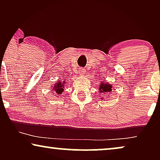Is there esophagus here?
<instances>
[{
  "mask_svg": "<svg viewBox=\"0 0 160 160\" xmlns=\"http://www.w3.org/2000/svg\"><path fill=\"white\" fill-rule=\"evenodd\" d=\"M85 72H86V70H85L84 68H80L79 70H78V73H79L80 75H84Z\"/></svg>",
  "mask_w": 160,
  "mask_h": 160,
  "instance_id": "1",
  "label": "esophagus"
}]
</instances>
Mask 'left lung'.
Instances as JSON below:
<instances>
[{
  "instance_id": "left-lung-1",
  "label": "left lung",
  "mask_w": 160,
  "mask_h": 160,
  "mask_svg": "<svg viewBox=\"0 0 160 160\" xmlns=\"http://www.w3.org/2000/svg\"><path fill=\"white\" fill-rule=\"evenodd\" d=\"M100 92H110L112 91V86L109 84H106V83H101V84L100 85Z\"/></svg>"
}]
</instances>
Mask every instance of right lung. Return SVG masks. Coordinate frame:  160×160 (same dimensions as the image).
I'll use <instances>...</instances> for the list:
<instances>
[{
    "label": "right lung",
    "mask_w": 160,
    "mask_h": 160,
    "mask_svg": "<svg viewBox=\"0 0 160 160\" xmlns=\"http://www.w3.org/2000/svg\"><path fill=\"white\" fill-rule=\"evenodd\" d=\"M53 88L54 89H52V90L55 92L57 94H58V95H60V94H62L63 90H64V89H63V88H64V83L57 82V84H54Z\"/></svg>",
    "instance_id": "add662e5"
}]
</instances>
